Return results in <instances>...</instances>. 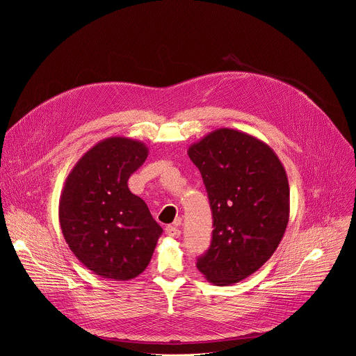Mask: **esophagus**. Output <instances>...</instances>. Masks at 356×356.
I'll list each match as a JSON object with an SVG mask.
<instances>
[{
    "instance_id": "esophagus-1",
    "label": "esophagus",
    "mask_w": 356,
    "mask_h": 356,
    "mask_svg": "<svg viewBox=\"0 0 356 356\" xmlns=\"http://www.w3.org/2000/svg\"><path fill=\"white\" fill-rule=\"evenodd\" d=\"M165 232H166V235L170 236V238H179L180 234H181L180 229L177 228V225H168L166 229H165Z\"/></svg>"
}]
</instances>
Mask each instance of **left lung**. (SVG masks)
<instances>
[{"label":"left lung","instance_id":"obj_1","mask_svg":"<svg viewBox=\"0 0 356 356\" xmlns=\"http://www.w3.org/2000/svg\"><path fill=\"white\" fill-rule=\"evenodd\" d=\"M206 184L213 239L197 269L216 286L255 273L277 249L290 216V188L275 150L246 132L220 128L188 146Z\"/></svg>","mask_w":356,"mask_h":356}]
</instances>
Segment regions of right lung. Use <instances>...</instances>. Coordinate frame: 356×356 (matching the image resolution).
<instances>
[{"instance_id":"1","label":"right lung","mask_w":356,"mask_h":356,"mask_svg":"<svg viewBox=\"0 0 356 356\" xmlns=\"http://www.w3.org/2000/svg\"><path fill=\"white\" fill-rule=\"evenodd\" d=\"M147 154L140 140L111 136L88 149L66 177L59 200L63 236L74 257L104 279L140 275L163 232L146 202L128 188Z\"/></svg>"}]
</instances>
